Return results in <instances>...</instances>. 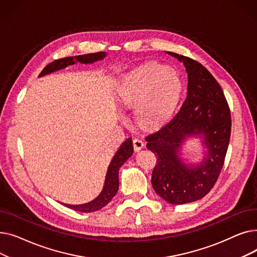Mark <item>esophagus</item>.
<instances>
[{"label": "esophagus", "mask_w": 257, "mask_h": 257, "mask_svg": "<svg viewBox=\"0 0 257 257\" xmlns=\"http://www.w3.org/2000/svg\"><path fill=\"white\" fill-rule=\"evenodd\" d=\"M133 148H134V150L139 152L142 149V148H144V142L142 140L136 138L133 140Z\"/></svg>", "instance_id": "34e87169"}]
</instances>
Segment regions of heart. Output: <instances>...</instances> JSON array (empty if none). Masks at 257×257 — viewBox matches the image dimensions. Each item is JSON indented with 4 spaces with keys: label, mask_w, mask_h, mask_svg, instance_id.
<instances>
[{
    "label": "heart",
    "mask_w": 257,
    "mask_h": 257,
    "mask_svg": "<svg viewBox=\"0 0 257 257\" xmlns=\"http://www.w3.org/2000/svg\"><path fill=\"white\" fill-rule=\"evenodd\" d=\"M182 91V81L172 67L148 63L123 76L115 94L124 108L136 107L139 123L155 127L173 113Z\"/></svg>",
    "instance_id": "b5f03b06"
}]
</instances>
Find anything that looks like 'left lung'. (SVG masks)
Returning a JSON list of instances; mask_svg holds the SVG:
<instances>
[{"label": "left lung", "instance_id": "8db88e82", "mask_svg": "<svg viewBox=\"0 0 257 257\" xmlns=\"http://www.w3.org/2000/svg\"><path fill=\"white\" fill-rule=\"evenodd\" d=\"M169 55L183 62L187 94L180 110L159 130L146 137L148 150L157 155L152 186L171 204H185L203 198L217 182L224 165L231 133V115L217 80L198 61L176 53ZM200 136L208 153L199 165L184 164L181 145Z\"/></svg>", "mask_w": 257, "mask_h": 257}]
</instances>
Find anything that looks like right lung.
Returning a JSON list of instances; mask_svg holds the SVG:
<instances>
[{
    "label": "right lung",
    "mask_w": 257,
    "mask_h": 257,
    "mask_svg": "<svg viewBox=\"0 0 257 257\" xmlns=\"http://www.w3.org/2000/svg\"><path fill=\"white\" fill-rule=\"evenodd\" d=\"M106 52H98V53H91V54H85V55H78L73 57H66L61 58L58 60L53 61L49 63L45 69L39 74V77H43L45 75L51 74L53 72H56L59 70L64 69V67L75 64L77 62L80 63H93L98 60H102L106 57ZM133 154V145L131 138L127 139L123 144L120 145L119 149L116 151L115 155L113 156L110 165L108 166L106 178L104 187L101 192V194L92 201L88 202L85 204H80V205H71V204H64L66 207L71 209H74L76 211L81 212H92L97 211L101 208H103L105 205L109 203L110 200L115 196L118 190V170L119 168L124 165L125 161L131 157Z\"/></svg>",
    "instance_id": "obj_1"
}]
</instances>
